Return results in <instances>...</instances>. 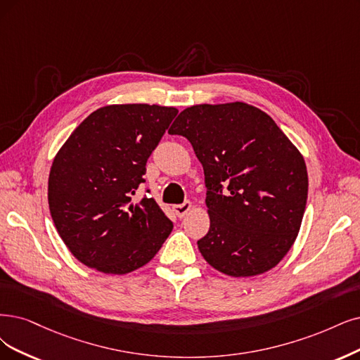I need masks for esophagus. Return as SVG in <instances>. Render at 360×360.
Segmentation results:
<instances>
[{"instance_id": "1", "label": "esophagus", "mask_w": 360, "mask_h": 360, "mask_svg": "<svg viewBox=\"0 0 360 360\" xmlns=\"http://www.w3.org/2000/svg\"><path fill=\"white\" fill-rule=\"evenodd\" d=\"M191 207H193L191 202H184L181 205L173 206V210H175V214L178 215V218H184L191 210Z\"/></svg>"}]
</instances>
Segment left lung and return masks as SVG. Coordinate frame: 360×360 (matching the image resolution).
I'll use <instances>...</instances> for the list:
<instances>
[{"instance_id":"1","label":"left lung","mask_w":360,"mask_h":360,"mask_svg":"<svg viewBox=\"0 0 360 360\" xmlns=\"http://www.w3.org/2000/svg\"><path fill=\"white\" fill-rule=\"evenodd\" d=\"M205 170L210 229L203 258L233 277L258 276L283 259L298 236L309 194L301 153L274 120L243 102L194 105L172 124Z\"/></svg>"}]
</instances>
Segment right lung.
Segmentation results:
<instances>
[{
    "instance_id": "right-lung-1",
    "label": "right lung",
    "mask_w": 360,
    "mask_h": 360,
    "mask_svg": "<svg viewBox=\"0 0 360 360\" xmlns=\"http://www.w3.org/2000/svg\"><path fill=\"white\" fill-rule=\"evenodd\" d=\"M176 114L172 106L148 103L103 106L53 160L50 214L66 248L87 267L130 273L150 262L169 237L173 224L154 198L133 205L131 197Z\"/></svg>"
}]
</instances>
